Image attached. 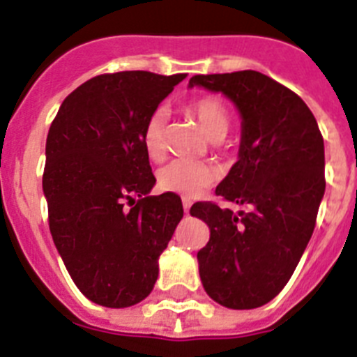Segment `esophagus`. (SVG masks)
<instances>
[{
    "instance_id": "34e87169",
    "label": "esophagus",
    "mask_w": 357,
    "mask_h": 357,
    "mask_svg": "<svg viewBox=\"0 0 357 357\" xmlns=\"http://www.w3.org/2000/svg\"><path fill=\"white\" fill-rule=\"evenodd\" d=\"M182 207H184V213H189V207H191V200L189 198H182Z\"/></svg>"
}]
</instances>
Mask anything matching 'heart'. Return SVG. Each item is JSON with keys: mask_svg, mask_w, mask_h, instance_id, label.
<instances>
[{"mask_svg": "<svg viewBox=\"0 0 357 357\" xmlns=\"http://www.w3.org/2000/svg\"><path fill=\"white\" fill-rule=\"evenodd\" d=\"M188 112L197 118L206 135L213 141L223 139L229 132L230 116L225 103L216 96L195 98L188 105ZM143 146L146 155L153 160H160L166 153V112L162 109L153 110L144 121ZM216 178V173L209 164L197 159H175L160 168L157 181L160 189L178 193L185 198L198 197L206 191Z\"/></svg>", "mask_w": 357, "mask_h": 357, "instance_id": "heart-1", "label": "heart"}]
</instances>
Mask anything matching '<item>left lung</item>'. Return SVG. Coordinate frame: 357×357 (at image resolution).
Instances as JSON below:
<instances>
[{"label": "left lung", "mask_w": 357, "mask_h": 357, "mask_svg": "<svg viewBox=\"0 0 357 357\" xmlns=\"http://www.w3.org/2000/svg\"><path fill=\"white\" fill-rule=\"evenodd\" d=\"M230 98L241 114L239 159L216 195L250 211L197 202L191 216L209 225L197 254L202 284L218 304L254 309L288 284L314 230L326 191L324 137L298 94L259 71L195 75Z\"/></svg>", "instance_id": "left-lung-1"}]
</instances>
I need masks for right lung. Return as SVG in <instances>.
<instances>
[{
	"label": "right lung",
	"instance_id": "1",
	"mask_svg": "<svg viewBox=\"0 0 357 357\" xmlns=\"http://www.w3.org/2000/svg\"><path fill=\"white\" fill-rule=\"evenodd\" d=\"M184 78L98 75L52 121L43 175L50 232L73 282L94 304L128 307L146 298L184 216L181 197H148L155 176L141 139L148 116Z\"/></svg>",
	"mask_w": 357,
	"mask_h": 357
}]
</instances>
